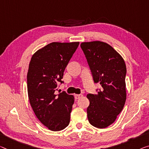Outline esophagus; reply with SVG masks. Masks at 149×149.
Returning <instances> with one entry per match:
<instances>
[{
	"instance_id": "34e87169",
	"label": "esophagus",
	"mask_w": 149,
	"mask_h": 149,
	"mask_svg": "<svg viewBox=\"0 0 149 149\" xmlns=\"http://www.w3.org/2000/svg\"><path fill=\"white\" fill-rule=\"evenodd\" d=\"M82 97V95H81V94H80V95H74L75 99H79V98H81Z\"/></svg>"
}]
</instances>
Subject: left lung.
Masks as SVG:
<instances>
[{
    "label": "left lung",
    "instance_id": "1",
    "mask_svg": "<svg viewBox=\"0 0 149 149\" xmlns=\"http://www.w3.org/2000/svg\"><path fill=\"white\" fill-rule=\"evenodd\" d=\"M81 47L94 82L102 86L97 95L86 96L90 101L86 110L88 119L94 127L104 129L113 124L125 106L126 65L123 57L106 42H82Z\"/></svg>",
    "mask_w": 149,
    "mask_h": 149
}]
</instances>
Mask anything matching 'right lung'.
Masks as SVG:
<instances>
[{
  "label": "right lung",
  "instance_id": "right-lung-1",
  "mask_svg": "<svg viewBox=\"0 0 149 149\" xmlns=\"http://www.w3.org/2000/svg\"><path fill=\"white\" fill-rule=\"evenodd\" d=\"M79 42H54L38 50L32 56L27 73L30 104L42 124L59 131L70 123L74 98L65 92L56 95L58 82Z\"/></svg>",
  "mask_w": 149,
  "mask_h": 149
}]
</instances>
